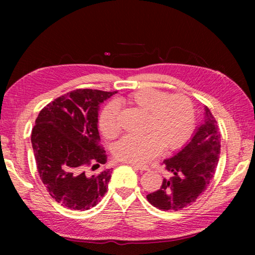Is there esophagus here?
<instances>
[{
	"instance_id": "obj_1",
	"label": "esophagus",
	"mask_w": 255,
	"mask_h": 255,
	"mask_svg": "<svg viewBox=\"0 0 255 255\" xmlns=\"http://www.w3.org/2000/svg\"><path fill=\"white\" fill-rule=\"evenodd\" d=\"M127 164H129L131 167H133L135 170H139V171H147L148 166L147 165H140V164H136L132 162H127Z\"/></svg>"
}]
</instances>
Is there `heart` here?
Instances as JSON below:
<instances>
[{
	"mask_svg": "<svg viewBox=\"0 0 255 255\" xmlns=\"http://www.w3.org/2000/svg\"><path fill=\"white\" fill-rule=\"evenodd\" d=\"M130 105L147 114L144 136L127 135L115 145L116 158L123 162L145 163L161 153L162 147H180L195 126V108L191 100L182 94L170 96L156 89H144L128 97ZM98 125L103 136L114 138L120 131L119 108L110 102L99 115Z\"/></svg>",
	"mask_w": 255,
	"mask_h": 255,
	"instance_id": "heart-1",
	"label": "heart"
}]
</instances>
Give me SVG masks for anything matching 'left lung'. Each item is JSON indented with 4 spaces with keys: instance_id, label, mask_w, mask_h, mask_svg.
<instances>
[{
    "instance_id": "left-lung-1",
    "label": "left lung",
    "mask_w": 255,
    "mask_h": 255,
    "mask_svg": "<svg viewBox=\"0 0 255 255\" xmlns=\"http://www.w3.org/2000/svg\"><path fill=\"white\" fill-rule=\"evenodd\" d=\"M205 118L189 143L171 158L163 161L169 172L157 191L146 196L150 205L161 210L178 211L190 206L207 189L217 167L221 135L208 107Z\"/></svg>"
}]
</instances>
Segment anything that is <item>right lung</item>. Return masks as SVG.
<instances>
[{"label":"right lung","mask_w":255,"mask_h":255,"mask_svg":"<svg viewBox=\"0 0 255 255\" xmlns=\"http://www.w3.org/2000/svg\"><path fill=\"white\" fill-rule=\"evenodd\" d=\"M115 93L75 90L48 103L36 119L31 144L38 173L51 198L68 209L88 210L107 192L111 171L91 175L86 169L107 162L99 144L98 112Z\"/></svg>","instance_id":"add662e5"}]
</instances>
